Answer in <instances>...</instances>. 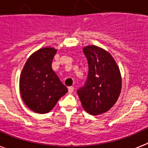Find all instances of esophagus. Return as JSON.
I'll list each match as a JSON object with an SVG mask.
<instances>
[{"label":"esophagus","instance_id":"1","mask_svg":"<svg viewBox=\"0 0 148 148\" xmlns=\"http://www.w3.org/2000/svg\"><path fill=\"white\" fill-rule=\"evenodd\" d=\"M74 87H73V86H71V87L68 88V92H69L70 94H71V93L74 91Z\"/></svg>","mask_w":148,"mask_h":148}]
</instances>
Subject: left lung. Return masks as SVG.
<instances>
[{"label": "left lung", "instance_id": "8db88e82", "mask_svg": "<svg viewBox=\"0 0 148 148\" xmlns=\"http://www.w3.org/2000/svg\"><path fill=\"white\" fill-rule=\"evenodd\" d=\"M88 62L85 86L77 90L82 107L91 115L107 112L117 102L121 90L119 67L109 52L95 45L83 48Z\"/></svg>", "mask_w": 148, "mask_h": 148}]
</instances>
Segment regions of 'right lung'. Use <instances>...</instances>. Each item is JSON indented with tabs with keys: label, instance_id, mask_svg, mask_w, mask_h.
Listing matches in <instances>:
<instances>
[{
	"label": "right lung",
	"instance_id": "1",
	"mask_svg": "<svg viewBox=\"0 0 148 148\" xmlns=\"http://www.w3.org/2000/svg\"><path fill=\"white\" fill-rule=\"evenodd\" d=\"M57 50L43 47L33 53L20 76V93L24 103L38 114L51 111L68 91L53 71L51 64Z\"/></svg>",
	"mask_w": 148,
	"mask_h": 148
}]
</instances>
